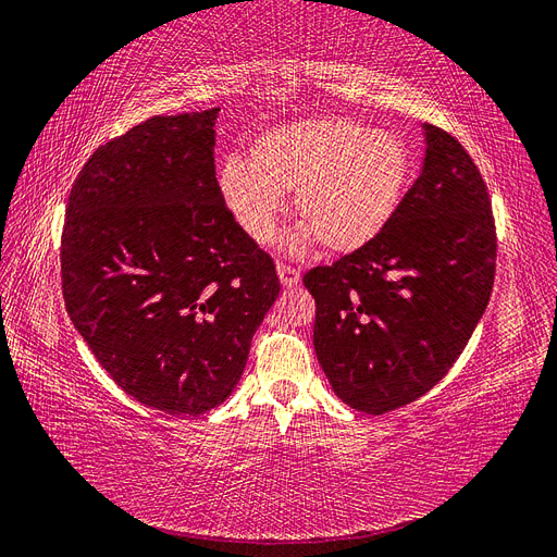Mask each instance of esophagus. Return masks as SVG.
Instances as JSON below:
<instances>
[{
    "mask_svg": "<svg viewBox=\"0 0 557 557\" xmlns=\"http://www.w3.org/2000/svg\"><path fill=\"white\" fill-rule=\"evenodd\" d=\"M276 272H278V278H281L283 288H293V285H297V283L301 281L299 269H295V267H290V264H278Z\"/></svg>",
    "mask_w": 557,
    "mask_h": 557,
    "instance_id": "1",
    "label": "esophagus"
}]
</instances>
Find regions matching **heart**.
Listing matches in <instances>:
<instances>
[{
	"label": "heart",
	"instance_id": "heart-1",
	"mask_svg": "<svg viewBox=\"0 0 557 557\" xmlns=\"http://www.w3.org/2000/svg\"><path fill=\"white\" fill-rule=\"evenodd\" d=\"M411 172L413 156L399 134L348 117H309L262 132L248 164L225 160L218 195L256 244L274 239L283 197L293 195L301 239L348 256L391 225Z\"/></svg>",
	"mask_w": 557,
	"mask_h": 557
}]
</instances>
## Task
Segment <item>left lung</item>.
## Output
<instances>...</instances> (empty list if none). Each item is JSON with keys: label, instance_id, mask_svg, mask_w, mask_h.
I'll use <instances>...</instances> for the list:
<instances>
[{"label": "left lung", "instance_id": "left-lung-1", "mask_svg": "<svg viewBox=\"0 0 557 557\" xmlns=\"http://www.w3.org/2000/svg\"><path fill=\"white\" fill-rule=\"evenodd\" d=\"M425 158L379 237L305 274L334 395L381 416L423 397L467 346L495 281V223L467 150L423 123Z\"/></svg>", "mask_w": 557, "mask_h": 557}]
</instances>
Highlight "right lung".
I'll return each mask as SVG.
<instances>
[{
    "instance_id": "1",
    "label": "right lung",
    "mask_w": 557,
    "mask_h": 557,
    "mask_svg": "<svg viewBox=\"0 0 557 557\" xmlns=\"http://www.w3.org/2000/svg\"><path fill=\"white\" fill-rule=\"evenodd\" d=\"M218 111L153 115L99 146L64 213L66 313L129 397L172 416L234 393L281 290L218 195Z\"/></svg>"
}]
</instances>
